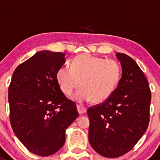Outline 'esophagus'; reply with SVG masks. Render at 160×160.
Wrapping results in <instances>:
<instances>
[{
    "label": "esophagus",
    "instance_id": "34e87169",
    "mask_svg": "<svg viewBox=\"0 0 160 160\" xmlns=\"http://www.w3.org/2000/svg\"><path fill=\"white\" fill-rule=\"evenodd\" d=\"M77 111L80 114H83V113H85L87 112V108L85 107L82 106V105H77Z\"/></svg>",
    "mask_w": 160,
    "mask_h": 160
}]
</instances>
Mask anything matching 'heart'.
<instances>
[{"instance_id":"obj_1","label":"heart","mask_w":160,"mask_h":160,"mask_svg":"<svg viewBox=\"0 0 160 160\" xmlns=\"http://www.w3.org/2000/svg\"><path fill=\"white\" fill-rule=\"evenodd\" d=\"M120 76L121 69L115 60L82 54L72 60L70 68H59L56 79L65 95L71 96L80 85L82 88L75 96L77 100L99 103L112 94Z\"/></svg>"}]
</instances>
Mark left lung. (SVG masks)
Here are the masks:
<instances>
[{
	"label": "left lung",
	"mask_w": 160,
	"mask_h": 160,
	"mask_svg": "<svg viewBox=\"0 0 160 160\" xmlns=\"http://www.w3.org/2000/svg\"><path fill=\"white\" fill-rule=\"evenodd\" d=\"M122 77L110 97L88 108L89 138L102 156L116 158L131 151L149 123L151 90L145 74L133 58L116 54Z\"/></svg>",
	"instance_id": "left-lung-1"
}]
</instances>
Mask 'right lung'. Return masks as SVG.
<instances>
[{
	"instance_id": "right-lung-1",
	"label": "right lung",
	"mask_w": 160,
	"mask_h": 160,
	"mask_svg": "<svg viewBox=\"0 0 160 160\" xmlns=\"http://www.w3.org/2000/svg\"><path fill=\"white\" fill-rule=\"evenodd\" d=\"M64 53L41 51L18 65L8 87L10 123L30 152L49 156L66 141L65 131L78 117L77 105L61 91L57 71Z\"/></svg>"
}]
</instances>
